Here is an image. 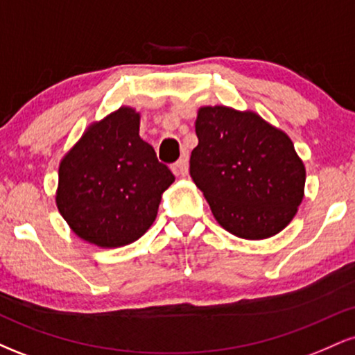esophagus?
<instances>
[{"label": "esophagus", "instance_id": "1", "mask_svg": "<svg viewBox=\"0 0 355 355\" xmlns=\"http://www.w3.org/2000/svg\"><path fill=\"white\" fill-rule=\"evenodd\" d=\"M172 170L175 175H180V177H183V175H187V172H189V158L182 157L180 160H177L175 164L172 165Z\"/></svg>", "mask_w": 355, "mask_h": 355}]
</instances>
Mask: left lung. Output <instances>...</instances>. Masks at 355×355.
<instances>
[{"label": "left lung", "instance_id": "1", "mask_svg": "<svg viewBox=\"0 0 355 355\" xmlns=\"http://www.w3.org/2000/svg\"><path fill=\"white\" fill-rule=\"evenodd\" d=\"M190 177L220 225L260 240L288 225L304 198L305 166L282 130L254 112L198 110Z\"/></svg>", "mask_w": 355, "mask_h": 355}]
</instances>
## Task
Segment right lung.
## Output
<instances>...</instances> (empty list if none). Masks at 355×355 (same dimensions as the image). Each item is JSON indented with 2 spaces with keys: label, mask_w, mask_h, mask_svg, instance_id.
<instances>
[{
  "label": "right lung",
  "mask_w": 355,
  "mask_h": 355,
  "mask_svg": "<svg viewBox=\"0 0 355 355\" xmlns=\"http://www.w3.org/2000/svg\"><path fill=\"white\" fill-rule=\"evenodd\" d=\"M138 132L140 115L121 107L88 126L61 160L56 205L89 243L113 248L140 239L155 222L162 193L175 182Z\"/></svg>",
  "instance_id": "obj_1"
}]
</instances>
